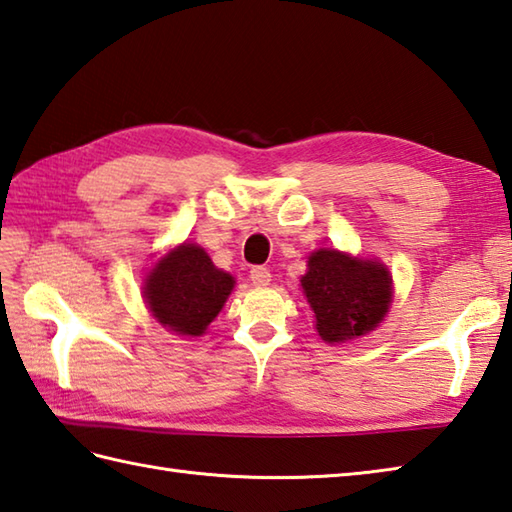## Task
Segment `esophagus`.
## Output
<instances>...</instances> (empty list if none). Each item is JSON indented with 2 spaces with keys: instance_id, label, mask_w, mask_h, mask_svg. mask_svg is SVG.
I'll return each mask as SVG.
<instances>
[{
  "instance_id": "34e87169",
  "label": "esophagus",
  "mask_w": 512,
  "mask_h": 512,
  "mask_svg": "<svg viewBox=\"0 0 512 512\" xmlns=\"http://www.w3.org/2000/svg\"><path fill=\"white\" fill-rule=\"evenodd\" d=\"M249 278H252V283H254V285H258V287H265V285H269V283H271V274H269V269H267V267H263V265H256V267H252V271H249Z\"/></svg>"
}]
</instances>
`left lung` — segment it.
Returning <instances> with one entry per match:
<instances>
[{
  "label": "left lung",
  "mask_w": 512,
  "mask_h": 512,
  "mask_svg": "<svg viewBox=\"0 0 512 512\" xmlns=\"http://www.w3.org/2000/svg\"><path fill=\"white\" fill-rule=\"evenodd\" d=\"M307 302L316 314L322 340L342 342L378 327L391 302V276L380 263L351 258L336 249L309 256L302 276Z\"/></svg>",
  "instance_id": "obj_1"
}]
</instances>
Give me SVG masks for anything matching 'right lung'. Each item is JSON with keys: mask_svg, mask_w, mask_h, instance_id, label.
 I'll return each instance as SVG.
<instances>
[{"mask_svg": "<svg viewBox=\"0 0 512 512\" xmlns=\"http://www.w3.org/2000/svg\"><path fill=\"white\" fill-rule=\"evenodd\" d=\"M234 278L216 269L201 247L183 243L145 278L152 316L179 336H201L225 305Z\"/></svg>", "mask_w": 512, "mask_h": 512, "instance_id": "obj_1", "label": "right lung"}]
</instances>
